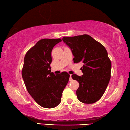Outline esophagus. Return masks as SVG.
Here are the masks:
<instances>
[{"mask_svg": "<svg viewBox=\"0 0 130 130\" xmlns=\"http://www.w3.org/2000/svg\"><path fill=\"white\" fill-rule=\"evenodd\" d=\"M72 80V75L71 74H70V77H69V81H71Z\"/></svg>", "mask_w": 130, "mask_h": 130, "instance_id": "esophagus-1", "label": "esophagus"}]
</instances>
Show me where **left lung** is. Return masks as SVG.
I'll return each instance as SVG.
<instances>
[{
  "label": "left lung",
  "instance_id": "8db88e82",
  "mask_svg": "<svg viewBox=\"0 0 130 130\" xmlns=\"http://www.w3.org/2000/svg\"><path fill=\"white\" fill-rule=\"evenodd\" d=\"M62 41L71 50L74 63H83L81 76L72 74L79 83L76 91L78 99L92 104L102 98L111 78V62L105 48L89 35L63 37Z\"/></svg>",
  "mask_w": 130,
  "mask_h": 130
}]
</instances>
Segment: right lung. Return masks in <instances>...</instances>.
Instances as JSON below:
<instances>
[{
  "label": "right lung",
  "mask_w": 130,
  "mask_h": 130,
  "mask_svg": "<svg viewBox=\"0 0 130 130\" xmlns=\"http://www.w3.org/2000/svg\"><path fill=\"white\" fill-rule=\"evenodd\" d=\"M61 39L39 40L26 54L22 76L26 88L37 103L46 108L57 107L70 75L63 72L55 74L51 72V53Z\"/></svg>",
  "instance_id": "1"
}]
</instances>
